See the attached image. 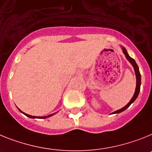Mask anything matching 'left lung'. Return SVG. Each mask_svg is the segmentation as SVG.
I'll return each instance as SVG.
<instances>
[{
    "mask_svg": "<svg viewBox=\"0 0 152 152\" xmlns=\"http://www.w3.org/2000/svg\"><path fill=\"white\" fill-rule=\"evenodd\" d=\"M121 47H122V52H123V53L125 54V57H126V59L129 60V63H131L132 66L133 68H134V72H135V76H136V87H135V90H134V95H133L132 98L131 100L129 101V103H128L126 105H125V106H124L123 108H122V109H118V110L113 112L112 114H118V113H122V112L125 111V109H127V108H129V106H130V105H131L132 103H133V102H134V100L136 99L137 97H138V94H139V92H140V87H141V74H140L139 68H138V65H137L136 62L134 61V59H132L131 56H129V53H128V52H127V50H125V47H122V46H121Z\"/></svg>",
    "mask_w": 152,
    "mask_h": 152,
    "instance_id": "obj_1",
    "label": "left lung"
}]
</instances>
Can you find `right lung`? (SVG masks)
Segmentation results:
<instances>
[{
	"label": "right lung",
	"instance_id": "1",
	"mask_svg": "<svg viewBox=\"0 0 152 152\" xmlns=\"http://www.w3.org/2000/svg\"><path fill=\"white\" fill-rule=\"evenodd\" d=\"M19 111L20 112V113H22L23 114H24L25 115L27 116V117H29V118H49V117H50V116L53 115H55L56 113H53V114H50V115H47V116H33V115H30L26 114V113H23V112H22L20 109H19Z\"/></svg>",
	"mask_w": 152,
	"mask_h": 152
}]
</instances>
